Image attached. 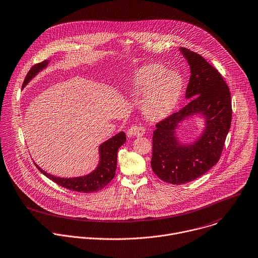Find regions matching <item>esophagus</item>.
Segmentation results:
<instances>
[{
    "instance_id": "34e87169",
    "label": "esophagus",
    "mask_w": 258,
    "mask_h": 258,
    "mask_svg": "<svg viewBox=\"0 0 258 258\" xmlns=\"http://www.w3.org/2000/svg\"><path fill=\"white\" fill-rule=\"evenodd\" d=\"M145 128L143 127V126H137V125H135V126H132L131 127V130L128 131V135L130 136H135V137H137V138H139V137H142V136H144L145 135Z\"/></svg>"
}]
</instances>
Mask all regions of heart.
<instances>
[{"label":"heart","instance_id":"b5f03b06","mask_svg":"<svg viewBox=\"0 0 258 258\" xmlns=\"http://www.w3.org/2000/svg\"><path fill=\"white\" fill-rule=\"evenodd\" d=\"M183 89L182 78L175 72H166L160 64L141 68L133 78L131 95L144 97L142 113L147 119L156 120L167 116L177 105Z\"/></svg>","mask_w":258,"mask_h":258}]
</instances>
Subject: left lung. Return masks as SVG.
Returning a JSON list of instances; mask_svg holds the SVG:
<instances>
[{"mask_svg":"<svg viewBox=\"0 0 258 258\" xmlns=\"http://www.w3.org/2000/svg\"><path fill=\"white\" fill-rule=\"evenodd\" d=\"M179 51L190 68L185 93L189 101L156 124L151 160L154 173L171 184L192 181L218 163L232 119L231 94L221 74L197 52L185 47ZM196 117L203 121L202 132L194 140L182 142L178 130Z\"/></svg>","mask_w":258,"mask_h":258,"instance_id":"1","label":"left lung"}]
</instances>
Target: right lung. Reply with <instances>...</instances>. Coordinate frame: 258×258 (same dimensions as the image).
Segmentation results:
<instances>
[{"label": "right lung", "mask_w": 258, "mask_h": 258, "mask_svg": "<svg viewBox=\"0 0 258 258\" xmlns=\"http://www.w3.org/2000/svg\"><path fill=\"white\" fill-rule=\"evenodd\" d=\"M49 59H46L40 63L33 66L30 71L28 72L22 88L32 80L34 79L41 71L47 68L49 63ZM126 137L123 132L116 134L115 136L111 137L107 141L103 142L98 148L99 154V161L96 168L92 172L78 176V177H57L51 175L44 170H42L36 163H34L37 169L40 171L42 174H44L47 178L55 182L56 184L66 187L70 190L78 191V192H94L102 189L105 187L114 177L116 164H117V152L118 149L125 143Z\"/></svg>", "instance_id": "obj_1"}]
</instances>
